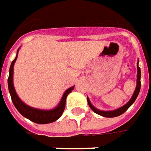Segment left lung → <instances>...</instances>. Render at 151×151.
I'll list each match as a JSON object with an SVG mask.
<instances>
[{"mask_svg":"<svg viewBox=\"0 0 151 151\" xmlns=\"http://www.w3.org/2000/svg\"><path fill=\"white\" fill-rule=\"evenodd\" d=\"M138 63H139V61L137 62V86H136V89H135V91L133 93L132 96L131 98L129 101L127 102L126 104L125 105H123L121 108L119 109H115V110H111V111H103V110H99V109H96L94 106L91 104V102L89 100V97H87V101H88V104L90 107V109L93 110V112L95 113H97L100 116H103V117H117V116H120L123 113H125L127 109H129L130 107L132 106L133 103L135 102V100L137 99L138 94L140 93V89H141V68L139 67L138 65Z\"/></svg>","mask_w":151,"mask_h":151,"instance_id":"8db88e82","label":"left lung"}]
</instances>
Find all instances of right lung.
Listing matches in <instances>:
<instances>
[{
	"instance_id": "add662e5",
	"label": "right lung",
	"mask_w": 151,
	"mask_h": 151,
	"mask_svg": "<svg viewBox=\"0 0 151 151\" xmlns=\"http://www.w3.org/2000/svg\"><path fill=\"white\" fill-rule=\"evenodd\" d=\"M19 49L17 50L16 57L14 59V61L11 62L10 67V72H9V77H8V89L10 93V97L12 99V102L14 104V107L18 110L22 116H24L26 118H28L30 121L34 122L38 124H47L53 122L57 121L59 117L62 116V113L64 112L65 105V99L67 95L69 94L74 89L75 86H72L70 88L65 90L63 95H62L61 101L59 102L58 105L52 109L46 110V109H35L33 107L27 105L21 99L19 98L18 94L15 91V89L13 84V75H14V65L15 61L17 59Z\"/></svg>"
}]
</instances>
